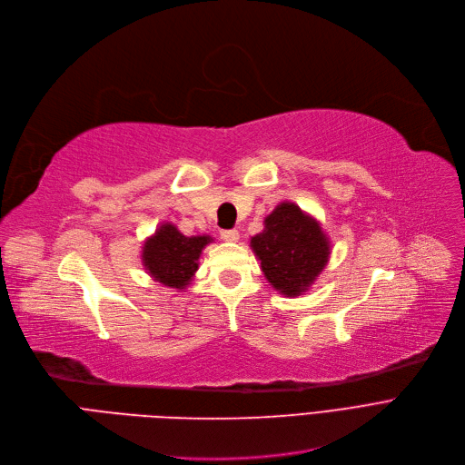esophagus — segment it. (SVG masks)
I'll return each mask as SVG.
<instances>
[{
    "label": "esophagus",
    "instance_id": "obj_1",
    "mask_svg": "<svg viewBox=\"0 0 465 465\" xmlns=\"http://www.w3.org/2000/svg\"><path fill=\"white\" fill-rule=\"evenodd\" d=\"M219 234L225 242H238V238H240V232L236 229H225V231H221Z\"/></svg>",
    "mask_w": 465,
    "mask_h": 465
}]
</instances>
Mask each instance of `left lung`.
<instances>
[{"mask_svg":"<svg viewBox=\"0 0 465 465\" xmlns=\"http://www.w3.org/2000/svg\"><path fill=\"white\" fill-rule=\"evenodd\" d=\"M262 232L250 246L261 271L283 297L304 295L323 272L331 257V242L320 221L295 203H280L262 221Z\"/></svg>","mask_w":465,"mask_h":465,"instance_id":"obj_1","label":"left lung"}]
</instances>
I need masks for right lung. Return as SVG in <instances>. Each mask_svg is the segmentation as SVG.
I'll list each match as a JSON object with an SVG mask.
<instances>
[{
    "instance_id": "1",
    "label": "right lung",
    "mask_w": 465,
    "mask_h": 465,
    "mask_svg": "<svg viewBox=\"0 0 465 465\" xmlns=\"http://www.w3.org/2000/svg\"><path fill=\"white\" fill-rule=\"evenodd\" d=\"M213 242L210 234L185 236L173 223H161L142 246L145 272L172 290H185L198 271L203 250Z\"/></svg>"
}]
</instances>
